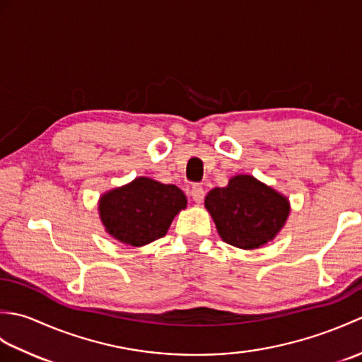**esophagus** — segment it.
<instances>
[{
	"mask_svg": "<svg viewBox=\"0 0 362 362\" xmlns=\"http://www.w3.org/2000/svg\"><path fill=\"white\" fill-rule=\"evenodd\" d=\"M191 197H193V201L196 204H201L204 201L205 191H204L202 185H199V183H196V185L191 187Z\"/></svg>",
	"mask_w": 362,
	"mask_h": 362,
	"instance_id": "34e87169",
	"label": "esophagus"
}]
</instances>
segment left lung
<instances>
[{
	"mask_svg": "<svg viewBox=\"0 0 362 362\" xmlns=\"http://www.w3.org/2000/svg\"><path fill=\"white\" fill-rule=\"evenodd\" d=\"M205 209L218 233L235 247L252 250L272 241L289 216V201L247 174L235 175L224 188H213Z\"/></svg>",
	"mask_w": 362,
	"mask_h": 362,
	"instance_id": "left-lung-1",
	"label": "left lung"
}]
</instances>
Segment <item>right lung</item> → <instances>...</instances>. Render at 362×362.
Returning a JSON list of instances; mask_svg holds the SVG:
<instances>
[{
  "mask_svg": "<svg viewBox=\"0 0 362 362\" xmlns=\"http://www.w3.org/2000/svg\"><path fill=\"white\" fill-rule=\"evenodd\" d=\"M187 206V196L175 185L138 177L99 199V216L115 240L140 247L165 236L175 214Z\"/></svg>",
  "mask_w": 362,
  "mask_h": 362,
  "instance_id": "right-lung-1",
  "label": "right lung"
}]
</instances>
